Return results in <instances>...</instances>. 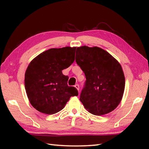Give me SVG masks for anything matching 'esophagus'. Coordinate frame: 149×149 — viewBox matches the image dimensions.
Returning <instances> with one entry per match:
<instances>
[{"label": "esophagus", "instance_id": "obj_1", "mask_svg": "<svg viewBox=\"0 0 149 149\" xmlns=\"http://www.w3.org/2000/svg\"><path fill=\"white\" fill-rule=\"evenodd\" d=\"M75 88H76V89H77L78 91L79 90V86L78 84H75Z\"/></svg>", "mask_w": 149, "mask_h": 149}]
</instances>
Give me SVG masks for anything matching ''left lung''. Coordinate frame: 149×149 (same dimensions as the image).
<instances>
[{
	"mask_svg": "<svg viewBox=\"0 0 149 149\" xmlns=\"http://www.w3.org/2000/svg\"><path fill=\"white\" fill-rule=\"evenodd\" d=\"M75 61L86 76L80 100L95 115L111 112L119 105L125 89L121 65L105 50L98 47H77Z\"/></svg>",
	"mask_w": 149,
	"mask_h": 149,
	"instance_id": "left-lung-1",
	"label": "left lung"
}]
</instances>
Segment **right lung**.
I'll use <instances>...</instances> for the list:
<instances>
[{
	"mask_svg": "<svg viewBox=\"0 0 149 149\" xmlns=\"http://www.w3.org/2000/svg\"><path fill=\"white\" fill-rule=\"evenodd\" d=\"M76 47L50 49L40 54L28 65L25 73V88L31 105L38 111L52 115L64 108L70 98L78 95L68 86V77L62 70L75 60Z\"/></svg>",
	"mask_w": 149,
	"mask_h": 149,
	"instance_id": "1",
	"label": "right lung"
}]
</instances>
